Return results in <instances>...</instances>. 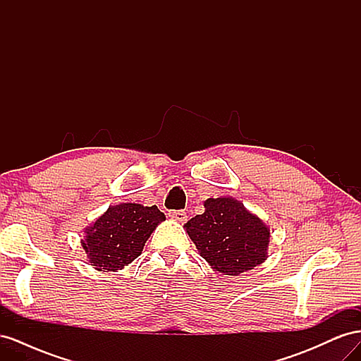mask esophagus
Wrapping results in <instances>:
<instances>
[{
    "label": "esophagus",
    "mask_w": 361,
    "mask_h": 361,
    "mask_svg": "<svg viewBox=\"0 0 361 361\" xmlns=\"http://www.w3.org/2000/svg\"><path fill=\"white\" fill-rule=\"evenodd\" d=\"M169 216L171 218L173 221H178V223L187 221V212H185V211H171L169 214Z\"/></svg>",
    "instance_id": "obj_1"
}]
</instances>
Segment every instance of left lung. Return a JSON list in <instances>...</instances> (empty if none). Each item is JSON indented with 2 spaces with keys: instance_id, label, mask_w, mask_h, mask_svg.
I'll list each match as a JSON object with an SVG mask.
<instances>
[{
  "instance_id": "left-lung-1",
  "label": "left lung",
  "mask_w": 361,
  "mask_h": 361,
  "mask_svg": "<svg viewBox=\"0 0 361 361\" xmlns=\"http://www.w3.org/2000/svg\"><path fill=\"white\" fill-rule=\"evenodd\" d=\"M185 224L199 255L223 276H239L268 259L269 227L233 197L207 199Z\"/></svg>"
}]
</instances>
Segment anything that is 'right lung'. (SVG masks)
I'll return each mask as SVG.
<instances>
[{"label": "right lung", "instance_id": "obj_1", "mask_svg": "<svg viewBox=\"0 0 361 361\" xmlns=\"http://www.w3.org/2000/svg\"><path fill=\"white\" fill-rule=\"evenodd\" d=\"M166 221L157 206L120 203L110 206L84 228L81 245L89 264L104 272H117L135 260L159 223Z\"/></svg>", "mask_w": 361, "mask_h": 361}]
</instances>
